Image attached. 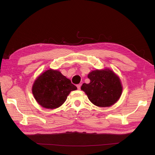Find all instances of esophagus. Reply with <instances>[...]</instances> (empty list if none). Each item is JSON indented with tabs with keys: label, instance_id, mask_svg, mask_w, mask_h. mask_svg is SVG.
I'll list each match as a JSON object with an SVG mask.
<instances>
[{
	"label": "esophagus",
	"instance_id": "esophagus-1",
	"mask_svg": "<svg viewBox=\"0 0 155 155\" xmlns=\"http://www.w3.org/2000/svg\"><path fill=\"white\" fill-rule=\"evenodd\" d=\"M77 88H78V90H80V88H81V84H77Z\"/></svg>",
	"mask_w": 155,
	"mask_h": 155
}]
</instances>
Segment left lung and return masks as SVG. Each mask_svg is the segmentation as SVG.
Returning <instances> with one entry per match:
<instances>
[{"label":"left lung","mask_w":155,"mask_h":155,"mask_svg":"<svg viewBox=\"0 0 155 155\" xmlns=\"http://www.w3.org/2000/svg\"><path fill=\"white\" fill-rule=\"evenodd\" d=\"M90 83H83L81 90L95 105L110 107L120 99L123 87L120 78L109 69L96 70L87 75Z\"/></svg>","instance_id":"left-lung-1"}]
</instances>
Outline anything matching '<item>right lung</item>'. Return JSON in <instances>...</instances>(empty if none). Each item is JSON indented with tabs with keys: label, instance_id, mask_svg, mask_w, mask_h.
Returning a JSON list of instances; mask_svg holds the SVG:
<instances>
[{
	"label": "right lung",
	"instance_id": "add662e5",
	"mask_svg": "<svg viewBox=\"0 0 155 155\" xmlns=\"http://www.w3.org/2000/svg\"><path fill=\"white\" fill-rule=\"evenodd\" d=\"M77 87L59 71L49 69L42 73L35 80L32 94L42 107L54 109L62 105L68 96Z\"/></svg>",
	"mask_w": 155,
	"mask_h": 155
}]
</instances>
